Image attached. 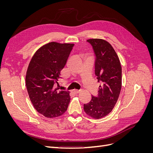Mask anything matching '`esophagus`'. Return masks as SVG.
Here are the masks:
<instances>
[{
  "instance_id": "esophagus-1",
  "label": "esophagus",
  "mask_w": 153,
  "mask_h": 153,
  "mask_svg": "<svg viewBox=\"0 0 153 153\" xmlns=\"http://www.w3.org/2000/svg\"><path fill=\"white\" fill-rule=\"evenodd\" d=\"M80 92H81V91H78V90H74V92H75V94H79Z\"/></svg>"
}]
</instances>
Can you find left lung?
<instances>
[{"label": "left lung", "mask_w": 153, "mask_h": 153, "mask_svg": "<svg viewBox=\"0 0 153 153\" xmlns=\"http://www.w3.org/2000/svg\"><path fill=\"white\" fill-rule=\"evenodd\" d=\"M96 55L95 75L100 82L98 96L84 105L85 112L94 119L110 114L116 104L122 86V68L118 55L108 41L89 39Z\"/></svg>", "instance_id": "1"}]
</instances>
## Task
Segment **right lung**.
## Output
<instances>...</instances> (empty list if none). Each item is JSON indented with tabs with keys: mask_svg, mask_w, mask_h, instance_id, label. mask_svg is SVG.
<instances>
[{
	"mask_svg": "<svg viewBox=\"0 0 153 153\" xmlns=\"http://www.w3.org/2000/svg\"><path fill=\"white\" fill-rule=\"evenodd\" d=\"M74 44L50 42L40 47L32 56L25 83L34 108L48 118L59 117L70 101L69 92L57 91L61 71L65 66Z\"/></svg>",
	"mask_w": 153,
	"mask_h": 153,
	"instance_id": "right-lung-1",
	"label": "right lung"
}]
</instances>
